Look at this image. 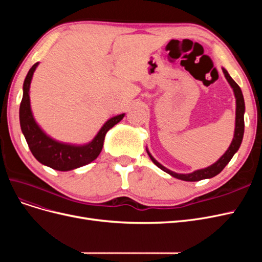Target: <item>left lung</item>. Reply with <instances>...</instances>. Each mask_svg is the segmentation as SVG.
I'll use <instances>...</instances> for the list:
<instances>
[{
	"label": "left lung",
	"mask_w": 262,
	"mask_h": 262,
	"mask_svg": "<svg viewBox=\"0 0 262 262\" xmlns=\"http://www.w3.org/2000/svg\"><path fill=\"white\" fill-rule=\"evenodd\" d=\"M222 71H223L224 76L227 80L228 84L231 85V87L233 89L234 96H235V99H236V117H235L234 138L232 140L231 145L228 146L226 152L223 155H222L215 163L212 164L211 166H209V167L198 169V170H194V171L189 172V173H178V172L172 171L168 168H166L165 166H163L161 163H158L155 160V158L152 156V154L148 152V149L146 147V152H147L149 158L152 160V162L157 166V167L161 168L165 172L169 173L170 176L175 177L177 179L184 180V181H199V180H202V179H209V178H212L214 176L219 175V173L224 169L225 166L229 163V161L232 160V157L234 156V154L237 152V150H238V148L242 144L243 137H244V130H245V122H244L245 100H244V96H243L241 87L236 84V82L231 77V75L228 74L227 71L224 68H222Z\"/></svg>",
	"instance_id": "obj_1"
}]
</instances>
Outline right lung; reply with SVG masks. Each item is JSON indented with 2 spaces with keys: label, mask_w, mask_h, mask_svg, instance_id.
Wrapping results in <instances>:
<instances>
[{
  "label": "right lung",
  "mask_w": 262,
  "mask_h": 262,
  "mask_svg": "<svg viewBox=\"0 0 262 262\" xmlns=\"http://www.w3.org/2000/svg\"><path fill=\"white\" fill-rule=\"evenodd\" d=\"M38 64L39 62L30 68L24 81L23 99L19 107L20 129L29 149L39 163L60 171L72 170L92 163L100 154L107 132L118 122H120L125 114L108 119L89 143L71 144L52 139L37 123L31 112L29 90Z\"/></svg>",
  "instance_id": "obj_1"
}]
</instances>
